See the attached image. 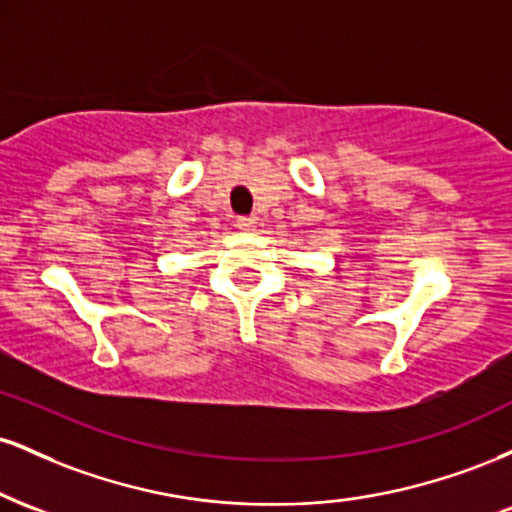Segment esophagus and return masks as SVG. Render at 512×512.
Here are the masks:
<instances>
[{"label": "esophagus", "mask_w": 512, "mask_h": 512, "mask_svg": "<svg viewBox=\"0 0 512 512\" xmlns=\"http://www.w3.org/2000/svg\"><path fill=\"white\" fill-rule=\"evenodd\" d=\"M255 223H257V219H252V216H240V219L236 221V226L240 228V231H255Z\"/></svg>", "instance_id": "34e87169"}]
</instances>
